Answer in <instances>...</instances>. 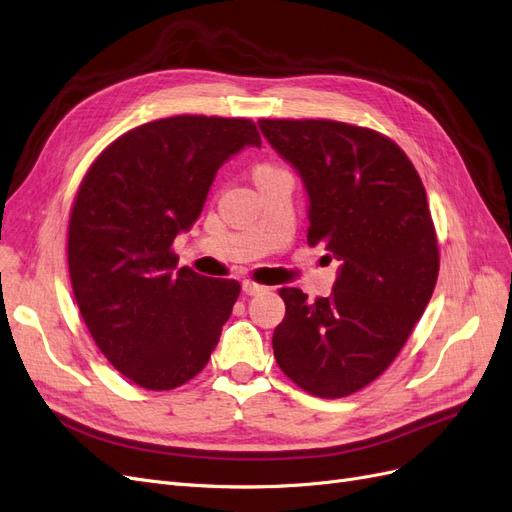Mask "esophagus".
Instances as JSON below:
<instances>
[{
	"label": "esophagus",
	"mask_w": 512,
	"mask_h": 512,
	"mask_svg": "<svg viewBox=\"0 0 512 512\" xmlns=\"http://www.w3.org/2000/svg\"><path fill=\"white\" fill-rule=\"evenodd\" d=\"M242 289H244L246 295H259V293H263V291H268V287H263V285L255 283V280H246V283L242 285Z\"/></svg>",
	"instance_id": "esophagus-1"
}]
</instances>
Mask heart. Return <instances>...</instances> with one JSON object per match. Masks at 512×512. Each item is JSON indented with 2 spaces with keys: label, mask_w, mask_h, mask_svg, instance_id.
<instances>
[{
  "label": "heart",
  "mask_w": 512,
  "mask_h": 512,
  "mask_svg": "<svg viewBox=\"0 0 512 512\" xmlns=\"http://www.w3.org/2000/svg\"><path fill=\"white\" fill-rule=\"evenodd\" d=\"M268 170H274V166H270V163H261V166L255 168L253 174H261V172H268Z\"/></svg>",
  "instance_id": "obj_1"
}]
</instances>
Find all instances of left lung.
<instances>
[{"label": "left lung", "mask_w": 512, "mask_h": 512, "mask_svg": "<svg viewBox=\"0 0 512 512\" xmlns=\"http://www.w3.org/2000/svg\"><path fill=\"white\" fill-rule=\"evenodd\" d=\"M261 134L300 172L308 246L342 261L329 298L280 289L278 368L310 395L336 400L398 357L430 302L438 238L421 178L402 148L368 127L329 119H261Z\"/></svg>", "instance_id": "8db88e82"}]
</instances>
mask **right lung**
Listing matches in <instances>:
<instances>
[{"instance_id": "right-lung-1", "label": "right lung", "mask_w": 512, "mask_h": 512, "mask_svg": "<svg viewBox=\"0 0 512 512\" xmlns=\"http://www.w3.org/2000/svg\"><path fill=\"white\" fill-rule=\"evenodd\" d=\"M244 146H261L251 119H159L108 144L78 187L68 227L74 298L97 349L138 387L191 381L232 315L238 280L176 270L172 244Z\"/></svg>"}]
</instances>
